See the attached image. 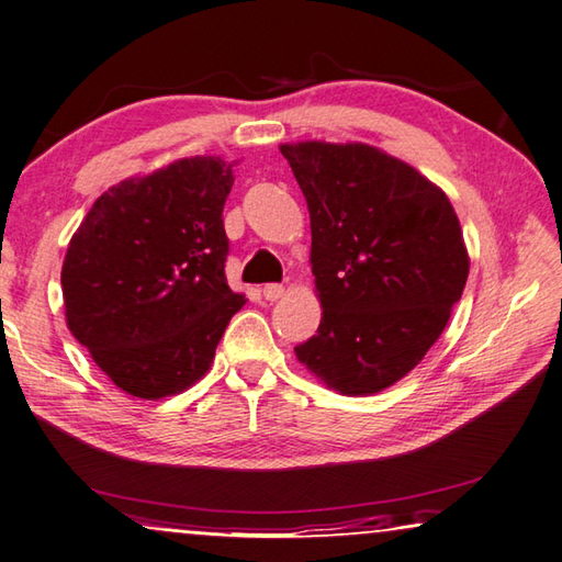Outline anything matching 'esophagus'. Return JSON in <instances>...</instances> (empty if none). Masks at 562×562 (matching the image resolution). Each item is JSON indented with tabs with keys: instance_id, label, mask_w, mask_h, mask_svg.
Returning <instances> with one entry per match:
<instances>
[{
	"instance_id": "1",
	"label": "esophagus",
	"mask_w": 562,
	"mask_h": 562,
	"mask_svg": "<svg viewBox=\"0 0 562 562\" xmlns=\"http://www.w3.org/2000/svg\"><path fill=\"white\" fill-rule=\"evenodd\" d=\"M282 294H284V288H282V284H278V282H270V284H266V288H262V296H266L268 302L280 300Z\"/></svg>"
}]
</instances>
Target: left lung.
<instances>
[{"mask_svg":"<svg viewBox=\"0 0 562 562\" xmlns=\"http://www.w3.org/2000/svg\"><path fill=\"white\" fill-rule=\"evenodd\" d=\"M312 218L322 324L294 353L328 387L362 397L419 366L470 272L441 187L366 143H282Z\"/></svg>","mask_w":562,"mask_h":562,"instance_id":"1","label":"left lung"}]
</instances>
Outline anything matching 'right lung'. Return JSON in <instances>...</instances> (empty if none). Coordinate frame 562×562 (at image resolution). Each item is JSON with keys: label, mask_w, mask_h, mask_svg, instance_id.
<instances>
[{"label": "right lung", "mask_w": 562, "mask_h": 562, "mask_svg": "<svg viewBox=\"0 0 562 562\" xmlns=\"http://www.w3.org/2000/svg\"><path fill=\"white\" fill-rule=\"evenodd\" d=\"M234 162L175 160L114 184L65 252V322L119 390L162 400L204 378L244 294L224 262Z\"/></svg>", "instance_id": "add662e5"}]
</instances>
